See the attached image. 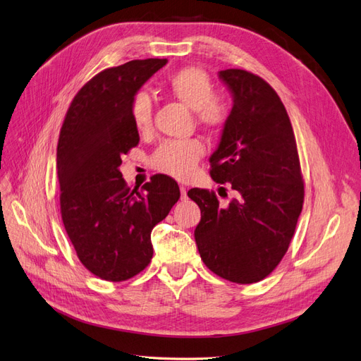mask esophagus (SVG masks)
Here are the masks:
<instances>
[{"mask_svg": "<svg viewBox=\"0 0 361 361\" xmlns=\"http://www.w3.org/2000/svg\"><path fill=\"white\" fill-rule=\"evenodd\" d=\"M188 188H184V185H180V192H181V199H185L188 197Z\"/></svg>", "mask_w": 361, "mask_h": 361, "instance_id": "34e87169", "label": "esophagus"}]
</instances>
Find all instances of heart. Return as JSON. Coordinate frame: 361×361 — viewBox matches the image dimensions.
Listing matches in <instances>:
<instances>
[{
	"instance_id": "1",
	"label": "heart",
	"mask_w": 361,
	"mask_h": 361,
	"mask_svg": "<svg viewBox=\"0 0 361 361\" xmlns=\"http://www.w3.org/2000/svg\"><path fill=\"white\" fill-rule=\"evenodd\" d=\"M169 90L180 101L195 110L196 122L211 130L221 129L228 123L231 109L223 97L216 93V83L199 66H184L168 78ZM132 123L140 133H147L153 126V99L147 92H138L130 102ZM205 153V145L197 138L165 140L150 157L152 166L176 178L190 177L197 162Z\"/></svg>"
}]
</instances>
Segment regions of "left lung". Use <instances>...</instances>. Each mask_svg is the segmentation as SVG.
<instances>
[{
    "mask_svg": "<svg viewBox=\"0 0 361 361\" xmlns=\"http://www.w3.org/2000/svg\"><path fill=\"white\" fill-rule=\"evenodd\" d=\"M220 77L233 93V106L209 159V176L229 184L236 197L221 208L214 190H189L201 209L195 241L211 272L252 284L268 276L287 252L305 183L295 132L278 93L245 70H224Z\"/></svg>",
    "mask_w": 361,
    "mask_h": 361,
    "instance_id": "obj_1",
    "label": "left lung"
}]
</instances>
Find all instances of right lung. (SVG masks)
<instances>
[{
    "mask_svg": "<svg viewBox=\"0 0 361 361\" xmlns=\"http://www.w3.org/2000/svg\"><path fill=\"white\" fill-rule=\"evenodd\" d=\"M166 59H135L93 75L65 114L58 141L59 205L66 235L85 268L120 283L153 257L150 235L180 199L177 181L156 173L129 189L118 166L140 142L130 118L137 90Z\"/></svg>",
    "mask_w": 361,
    "mask_h": 361,
    "instance_id": "right-lung-1",
    "label": "right lung"
}]
</instances>
